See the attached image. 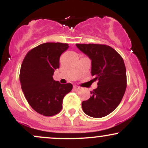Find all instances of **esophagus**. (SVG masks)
<instances>
[{
    "instance_id": "1",
    "label": "esophagus",
    "mask_w": 148,
    "mask_h": 148,
    "mask_svg": "<svg viewBox=\"0 0 148 148\" xmlns=\"http://www.w3.org/2000/svg\"><path fill=\"white\" fill-rule=\"evenodd\" d=\"M79 89H80V87H79L78 86H76V85H75V86H74V90H75L78 91Z\"/></svg>"
}]
</instances>
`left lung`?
I'll return each mask as SVG.
<instances>
[{
    "mask_svg": "<svg viewBox=\"0 0 148 148\" xmlns=\"http://www.w3.org/2000/svg\"><path fill=\"white\" fill-rule=\"evenodd\" d=\"M92 60L91 74L98 81L90 99L82 102L83 111L92 118L110 114L120 104L127 88L126 67L123 58L114 49L105 45L76 44Z\"/></svg>",
    "mask_w": 148,
    "mask_h": 148,
    "instance_id": "obj_1",
    "label": "left lung"
}]
</instances>
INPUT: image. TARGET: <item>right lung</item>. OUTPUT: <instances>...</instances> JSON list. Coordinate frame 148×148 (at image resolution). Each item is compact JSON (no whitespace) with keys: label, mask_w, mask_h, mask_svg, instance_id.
<instances>
[{"label":"right lung","mask_w":148,"mask_h":148,"mask_svg":"<svg viewBox=\"0 0 148 148\" xmlns=\"http://www.w3.org/2000/svg\"><path fill=\"white\" fill-rule=\"evenodd\" d=\"M68 44L47 42L29 51L20 69L21 89L30 106L45 116L57 114L62 108L64 97L72 90V84H61L53 80L55 69L59 68L60 55Z\"/></svg>","instance_id":"add662e5"}]
</instances>
